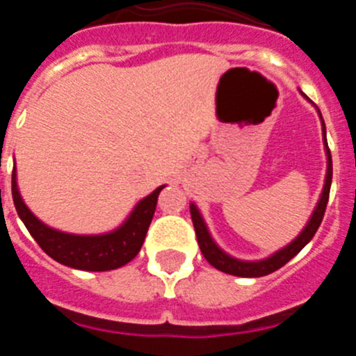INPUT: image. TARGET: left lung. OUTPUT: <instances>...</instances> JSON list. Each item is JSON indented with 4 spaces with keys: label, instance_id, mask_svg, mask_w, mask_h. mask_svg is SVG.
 <instances>
[{
    "label": "left lung",
    "instance_id": "obj_1",
    "mask_svg": "<svg viewBox=\"0 0 356 356\" xmlns=\"http://www.w3.org/2000/svg\"><path fill=\"white\" fill-rule=\"evenodd\" d=\"M323 131L325 130V122H323ZM326 140V134H325ZM326 147H328V143H326ZM328 153V172H326V184L325 188H323V194H321V200L317 203V209L314 212L312 219L308 221L307 228L301 232V235L296 238L294 242H291L287 248H284L282 251L275 253L271 259L262 260V262H241V260H235L232 257H228L226 253H222L219 248L213 244V241L210 238L209 229H207L205 222L201 219L200 212L194 205H191V217H193V225L194 229H196V237L197 244H200V250L203 253V257L207 259V262L210 266H213L216 269L222 273H228V275L234 276H244V278H259V276H266L275 273L276 269L284 267L292 257L300 253L308 242L312 241V237L316 235L317 228H319L323 217H325L326 205H328V197H330V187H332V155H330V149H326Z\"/></svg>",
    "mask_w": 356,
    "mask_h": 356
}]
</instances>
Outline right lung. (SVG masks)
<instances>
[{
    "label": "right lung",
    "mask_w": 356,
    "mask_h": 356,
    "mask_svg": "<svg viewBox=\"0 0 356 356\" xmlns=\"http://www.w3.org/2000/svg\"><path fill=\"white\" fill-rule=\"evenodd\" d=\"M162 188L163 187H159L149 196L144 197L139 205L135 207L127 222L112 234L71 235L42 225L28 210L19 196L15 171L12 175V197H14L15 210L31 237L35 238L44 253L49 254L53 260L67 267L81 269V271H110V269L124 266L137 257L146 238L147 228L156 209V200Z\"/></svg>",
    "instance_id": "obj_1"
}]
</instances>
